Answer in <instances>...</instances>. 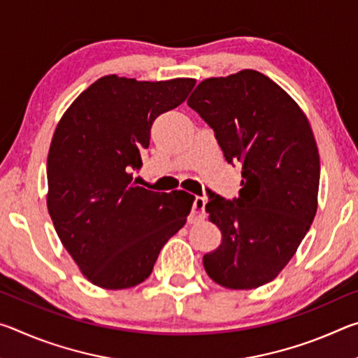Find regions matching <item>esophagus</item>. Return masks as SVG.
Wrapping results in <instances>:
<instances>
[{
    "instance_id": "1",
    "label": "esophagus",
    "mask_w": 358,
    "mask_h": 358,
    "mask_svg": "<svg viewBox=\"0 0 358 358\" xmlns=\"http://www.w3.org/2000/svg\"><path fill=\"white\" fill-rule=\"evenodd\" d=\"M205 203H207L205 197L197 196L196 199H194V203H192V217H194V220H202V217H205Z\"/></svg>"
}]
</instances>
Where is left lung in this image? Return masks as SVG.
I'll use <instances>...</instances> for the list:
<instances>
[{"instance_id": "left-lung-1", "label": "left lung", "mask_w": 358, "mask_h": 358, "mask_svg": "<svg viewBox=\"0 0 358 358\" xmlns=\"http://www.w3.org/2000/svg\"><path fill=\"white\" fill-rule=\"evenodd\" d=\"M187 106L213 129L229 164H241L238 197L207 191L205 210L222 241L203 256L205 271L227 289L264 286L294 257L316 216L320 161L310 121L252 69L207 78Z\"/></svg>"}]
</instances>
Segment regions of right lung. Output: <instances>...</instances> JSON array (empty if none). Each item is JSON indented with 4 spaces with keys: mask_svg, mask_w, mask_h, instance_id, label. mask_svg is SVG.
<instances>
[{
    "mask_svg": "<svg viewBox=\"0 0 358 358\" xmlns=\"http://www.w3.org/2000/svg\"><path fill=\"white\" fill-rule=\"evenodd\" d=\"M194 85L106 76L59 120L47 157V208L94 286L117 290L147 280L162 246L186 224L194 196L148 191L132 172L142 167L153 121L185 102Z\"/></svg>",
    "mask_w": 358,
    "mask_h": 358,
    "instance_id": "1",
    "label": "right lung"
}]
</instances>
